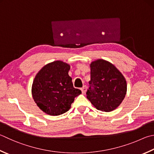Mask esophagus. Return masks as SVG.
<instances>
[{
	"label": "esophagus",
	"mask_w": 154,
	"mask_h": 154,
	"mask_svg": "<svg viewBox=\"0 0 154 154\" xmlns=\"http://www.w3.org/2000/svg\"><path fill=\"white\" fill-rule=\"evenodd\" d=\"M81 91H82V94H85L87 91V86H83L82 88H80Z\"/></svg>",
	"instance_id": "esophagus-1"
}]
</instances>
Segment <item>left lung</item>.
Here are the masks:
<instances>
[{
  "label": "left lung",
  "mask_w": 154,
  "mask_h": 154,
  "mask_svg": "<svg viewBox=\"0 0 154 154\" xmlns=\"http://www.w3.org/2000/svg\"><path fill=\"white\" fill-rule=\"evenodd\" d=\"M126 92L125 78L114 65L104 60L91 63V81L86 98L98 110H115L122 103Z\"/></svg>",
  "instance_id": "obj_1"
}]
</instances>
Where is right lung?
Segmentation results:
<instances>
[{
  "label": "right lung",
  "instance_id": "add662e5",
  "mask_svg": "<svg viewBox=\"0 0 154 154\" xmlns=\"http://www.w3.org/2000/svg\"><path fill=\"white\" fill-rule=\"evenodd\" d=\"M70 66L55 61L43 67L32 85V96L39 109L46 114L57 116L70 109L74 98L82 92L75 88L69 76Z\"/></svg>",
  "mask_w": 154,
  "mask_h": 154
}]
</instances>
